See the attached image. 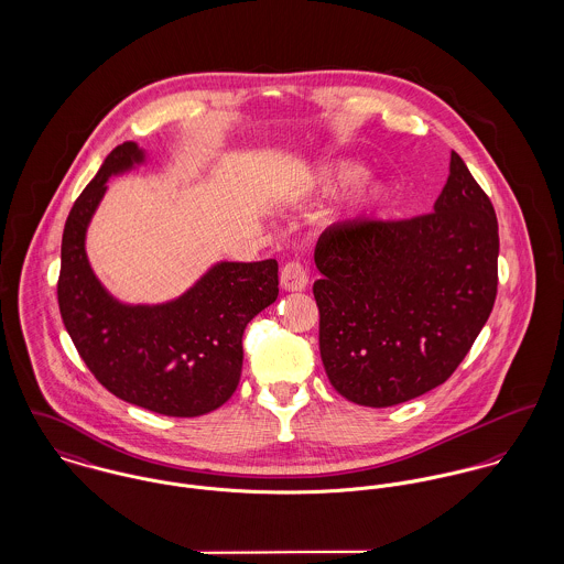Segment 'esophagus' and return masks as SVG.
I'll return each instance as SVG.
<instances>
[{"label":"esophagus","mask_w":564,"mask_h":564,"mask_svg":"<svg viewBox=\"0 0 564 564\" xmlns=\"http://www.w3.org/2000/svg\"><path fill=\"white\" fill-rule=\"evenodd\" d=\"M280 286L284 291H304L308 286V273L302 262H289L280 271Z\"/></svg>","instance_id":"esophagus-1"}]
</instances>
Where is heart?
Instances as JSON below:
<instances>
[{
  "instance_id": "heart-1",
  "label": "heart",
  "mask_w": 564,
  "mask_h": 564,
  "mask_svg": "<svg viewBox=\"0 0 564 564\" xmlns=\"http://www.w3.org/2000/svg\"><path fill=\"white\" fill-rule=\"evenodd\" d=\"M365 169L351 161H332L319 164L304 182H297L286 191L291 204H304L315 197L329 195L347 184L360 180ZM393 188L382 177H365L347 195L340 210L334 215V224L340 228H360L373 221L391 202Z\"/></svg>"
}]
</instances>
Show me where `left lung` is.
Returning <instances> with one entry per match:
<instances>
[{
    "instance_id": "8db88e82",
    "label": "left lung",
    "mask_w": 564,
    "mask_h": 564,
    "mask_svg": "<svg viewBox=\"0 0 564 564\" xmlns=\"http://www.w3.org/2000/svg\"><path fill=\"white\" fill-rule=\"evenodd\" d=\"M497 256L495 208L456 152L434 213L323 232L313 293L332 387L387 408L443 384L488 322Z\"/></svg>"
}]
</instances>
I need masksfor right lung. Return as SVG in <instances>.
Listing matches in <instances>:
<instances>
[{
  "label": "right lung",
  "mask_w": 564,
  "mask_h": 564,
  "mask_svg": "<svg viewBox=\"0 0 564 564\" xmlns=\"http://www.w3.org/2000/svg\"><path fill=\"white\" fill-rule=\"evenodd\" d=\"M145 162L137 143L115 148L76 199L63 232L58 306L90 373L123 402L166 416H199L239 387L242 332L278 297V262H217L164 304H123L90 269L86 230L110 175Z\"/></svg>",
  "instance_id": "right-lung-1"
}]
</instances>
